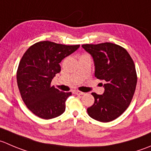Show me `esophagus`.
<instances>
[{
    "instance_id": "esophagus-1",
    "label": "esophagus",
    "mask_w": 151,
    "mask_h": 151,
    "mask_svg": "<svg viewBox=\"0 0 151 151\" xmlns=\"http://www.w3.org/2000/svg\"><path fill=\"white\" fill-rule=\"evenodd\" d=\"M74 93L77 95H83L85 93L84 92H82V91H78V90L74 91Z\"/></svg>"
}]
</instances>
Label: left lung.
I'll return each instance as SVG.
<instances>
[{
  "label": "left lung",
  "instance_id": "obj_1",
  "mask_svg": "<svg viewBox=\"0 0 151 151\" xmlns=\"http://www.w3.org/2000/svg\"><path fill=\"white\" fill-rule=\"evenodd\" d=\"M82 46L93 57L96 78L105 81L103 94L91 93L94 103L87 108L88 114L99 122L114 120L128 108L135 92L137 74L134 60L126 49L114 43Z\"/></svg>",
  "mask_w": 151,
  "mask_h": 151
}]
</instances>
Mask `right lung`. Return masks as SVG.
Returning <instances> with one entry per match:
<instances>
[{
	"label": "right lung",
	"mask_w": 151,
	"mask_h": 151,
	"mask_svg": "<svg viewBox=\"0 0 151 151\" xmlns=\"http://www.w3.org/2000/svg\"><path fill=\"white\" fill-rule=\"evenodd\" d=\"M79 47L40 41L31 46L22 57L17 71V86L26 107L38 117L52 119L65 111L71 92L60 91L51 83L60 72V63Z\"/></svg>",
	"instance_id": "right-lung-1"
}]
</instances>
